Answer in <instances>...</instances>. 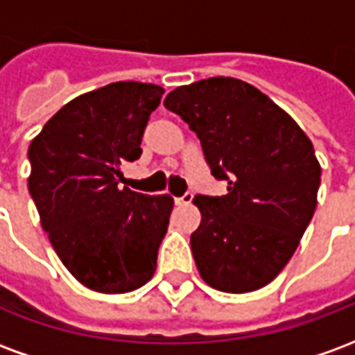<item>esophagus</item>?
Segmentation results:
<instances>
[{
    "label": "esophagus",
    "mask_w": 355,
    "mask_h": 355,
    "mask_svg": "<svg viewBox=\"0 0 355 355\" xmlns=\"http://www.w3.org/2000/svg\"><path fill=\"white\" fill-rule=\"evenodd\" d=\"M193 200V193L192 192H186L184 196H180V198H175V203L177 205H190Z\"/></svg>",
    "instance_id": "1"
}]
</instances>
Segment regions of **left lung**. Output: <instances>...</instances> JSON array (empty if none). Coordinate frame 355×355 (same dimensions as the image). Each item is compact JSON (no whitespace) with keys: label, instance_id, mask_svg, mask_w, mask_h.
I'll list each match as a JSON object with an SVG mask.
<instances>
[{"label":"left lung","instance_id":"left-lung-1","mask_svg":"<svg viewBox=\"0 0 355 355\" xmlns=\"http://www.w3.org/2000/svg\"><path fill=\"white\" fill-rule=\"evenodd\" d=\"M165 108L201 142L224 196H196L201 223L190 238L213 289L249 293L268 285L297 251L312 220L321 167L310 139L259 89L209 78L171 91Z\"/></svg>","mask_w":355,"mask_h":355}]
</instances>
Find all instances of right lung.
Returning a JSON list of instances; mask_svg holds the SVG:
<instances>
[{
    "label": "right lung",
    "instance_id": "1",
    "mask_svg": "<svg viewBox=\"0 0 355 355\" xmlns=\"http://www.w3.org/2000/svg\"><path fill=\"white\" fill-rule=\"evenodd\" d=\"M163 89L117 81L68 102L28 148V190L43 230L70 274L98 293H129L152 279L173 198L123 182Z\"/></svg>",
    "mask_w": 355,
    "mask_h": 355
}]
</instances>
